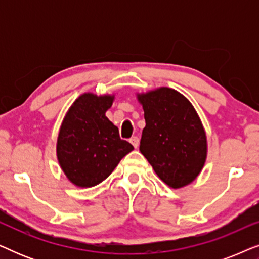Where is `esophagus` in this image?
Here are the masks:
<instances>
[{
  "label": "esophagus",
  "instance_id": "obj_1",
  "mask_svg": "<svg viewBox=\"0 0 259 259\" xmlns=\"http://www.w3.org/2000/svg\"><path fill=\"white\" fill-rule=\"evenodd\" d=\"M130 141H131V144H132L136 148H138V146H139V138H138V137H132L130 139Z\"/></svg>",
  "mask_w": 259,
  "mask_h": 259
}]
</instances>
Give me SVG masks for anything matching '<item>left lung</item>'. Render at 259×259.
I'll return each mask as SVG.
<instances>
[{
  "label": "left lung",
  "instance_id": "obj_1",
  "mask_svg": "<svg viewBox=\"0 0 259 259\" xmlns=\"http://www.w3.org/2000/svg\"><path fill=\"white\" fill-rule=\"evenodd\" d=\"M146 126L139 150L165 184L179 189L199 175L206 159V136L190 101L171 88L139 95Z\"/></svg>",
  "mask_w": 259,
  "mask_h": 259
}]
</instances>
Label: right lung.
<instances>
[{
	"mask_svg": "<svg viewBox=\"0 0 259 259\" xmlns=\"http://www.w3.org/2000/svg\"><path fill=\"white\" fill-rule=\"evenodd\" d=\"M113 97L81 95L69 108L58 139V159L70 182L80 187L98 185L133 150L119 136L105 113Z\"/></svg>",
	"mask_w": 259,
	"mask_h": 259,
	"instance_id": "obj_1",
	"label": "right lung"
}]
</instances>
